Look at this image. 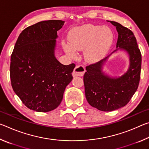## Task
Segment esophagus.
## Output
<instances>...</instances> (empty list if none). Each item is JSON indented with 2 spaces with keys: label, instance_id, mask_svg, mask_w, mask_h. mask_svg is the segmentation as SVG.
<instances>
[{
  "label": "esophagus",
  "instance_id": "esophagus-1",
  "mask_svg": "<svg viewBox=\"0 0 149 149\" xmlns=\"http://www.w3.org/2000/svg\"><path fill=\"white\" fill-rule=\"evenodd\" d=\"M85 72V68L84 65H77L75 66V68L73 72V76H83Z\"/></svg>",
  "mask_w": 149,
  "mask_h": 149
}]
</instances>
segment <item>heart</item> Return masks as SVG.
<instances>
[{
	"instance_id": "obj_1",
	"label": "heart",
	"mask_w": 149,
	"mask_h": 149,
	"mask_svg": "<svg viewBox=\"0 0 149 149\" xmlns=\"http://www.w3.org/2000/svg\"><path fill=\"white\" fill-rule=\"evenodd\" d=\"M70 44L65 43V51L74 56L75 52L84 50L85 59L95 62L105 56L112 46L114 35L107 26L87 24L75 27L68 34Z\"/></svg>"
}]
</instances>
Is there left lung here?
<instances>
[{
  "instance_id": "left-lung-1",
  "label": "left lung",
  "mask_w": 149,
  "mask_h": 149,
  "mask_svg": "<svg viewBox=\"0 0 149 149\" xmlns=\"http://www.w3.org/2000/svg\"><path fill=\"white\" fill-rule=\"evenodd\" d=\"M110 22V21H108ZM116 27L117 49L125 50L130 56V67L119 77H111L102 72L108 56L86 67L84 76L85 97L89 104L98 110L110 112L125 107L137 91L140 81L141 54L133 32L120 24L110 21Z\"/></svg>"
}]
</instances>
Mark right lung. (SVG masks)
I'll list each match as a JSON object with an SVG mask.
<instances>
[{"label":"right lung","instance_id":"add662e5","mask_svg":"<svg viewBox=\"0 0 149 149\" xmlns=\"http://www.w3.org/2000/svg\"><path fill=\"white\" fill-rule=\"evenodd\" d=\"M62 20H47L19 34L10 58L12 89L30 110L46 112L60 105L73 79L75 64L63 65L54 56L57 31Z\"/></svg>","mask_w":149,"mask_h":149}]
</instances>
